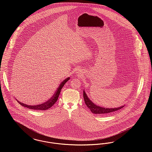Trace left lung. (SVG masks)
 Masks as SVG:
<instances>
[{
    "instance_id": "1",
    "label": "left lung",
    "mask_w": 152,
    "mask_h": 152,
    "mask_svg": "<svg viewBox=\"0 0 152 152\" xmlns=\"http://www.w3.org/2000/svg\"><path fill=\"white\" fill-rule=\"evenodd\" d=\"M83 97L85 103L86 104L88 108L90 109V110L92 112V113L94 114H107L111 112H115L116 110H118L120 109L123 108L124 105H122L121 107H117V108H104L100 107L96 104H95L94 102H93L92 100H90V99L88 97L87 94L86 93L84 89L83 91Z\"/></svg>"
}]
</instances>
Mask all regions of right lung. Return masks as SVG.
I'll return each mask as SVG.
<instances>
[{"mask_svg":"<svg viewBox=\"0 0 152 152\" xmlns=\"http://www.w3.org/2000/svg\"><path fill=\"white\" fill-rule=\"evenodd\" d=\"M70 79V77H67L66 79H65V80H64L61 83V84H60V86L58 87L56 92L53 95V96L51 97V99L50 100H48V101L42 103L41 104H39V105H27L26 104H24V103H22L21 102L17 100V101L22 106L24 107H26L27 108L30 109H34V110H47L49 108H50L51 107H52L54 104L57 101L58 99V96L60 94V92H61V89H62V88L63 87V86H64L65 83Z\"/></svg>","mask_w":152,"mask_h":152,"instance_id":"add662e5","label":"right lung"}]
</instances>
